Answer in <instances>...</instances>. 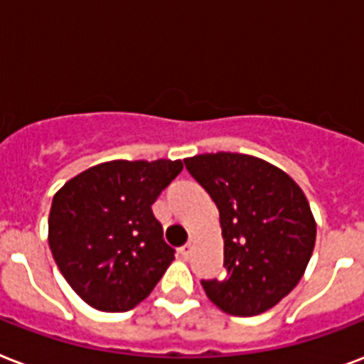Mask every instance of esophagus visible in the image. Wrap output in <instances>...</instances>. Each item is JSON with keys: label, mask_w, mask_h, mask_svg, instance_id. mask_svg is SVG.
<instances>
[{"label": "esophagus", "mask_w": 364, "mask_h": 364, "mask_svg": "<svg viewBox=\"0 0 364 364\" xmlns=\"http://www.w3.org/2000/svg\"><path fill=\"white\" fill-rule=\"evenodd\" d=\"M190 255H191V245L190 243L184 245V247H180V256H182V258H190Z\"/></svg>", "instance_id": "34e87169"}]
</instances>
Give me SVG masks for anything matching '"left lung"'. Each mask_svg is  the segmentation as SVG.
<instances>
[{
	"label": "left lung",
	"mask_w": 364,
	"mask_h": 364,
	"mask_svg": "<svg viewBox=\"0 0 364 364\" xmlns=\"http://www.w3.org/2000/svg\"><path fill=\"white\" fill-rule=\"evenodd\" d=\"M220 213L226 277L201 281L222 311L250 317L273 308L302 279L315 218L300 186L272 163L218 151L184 159Z\"/></svg>",
	"instance_id": "1"
}]
</instances>
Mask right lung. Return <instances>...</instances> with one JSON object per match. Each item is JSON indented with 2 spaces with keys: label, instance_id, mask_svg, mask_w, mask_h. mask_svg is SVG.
<instances>
[{
  "label": "right lung",
  "instance_id": "1",
  "mask_svg": "<svg viewBox=\"0 0 364 364\" xmlns=\"http://www.w3.org/2000/svg\"><path fill=\"white\" fill-rule=\"evenodd\" d=\"M182 161H108L68 180L53 197L49 247L56 266L91 308L129 311L150 296L174 260L151 213Z\"/></svg>",
  "mask_w": 364,
  "mask_h": 364
}]
</instances>
